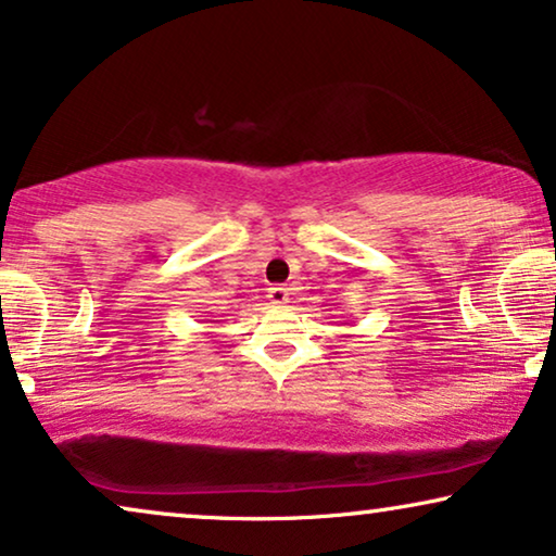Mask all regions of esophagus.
Returning <instances> with one entry per match:
<instances>
[{
    "mask_svg": "<svg viewBox=\"0 0 556 556\" xmlns=\"http://www.w3.org/2000/svg\"><path fill=\"white\" fill-rule=\"evenodd\" d=\"M268 299H270V303H286L288 299H291V291H288L286 286H270L268 288Z\"/></svg>",
    "mask_w": 556,
    "mask_h": 556,
    "instance_id": "obj_1",
    "label": "esophagus"
}]
</instances>
